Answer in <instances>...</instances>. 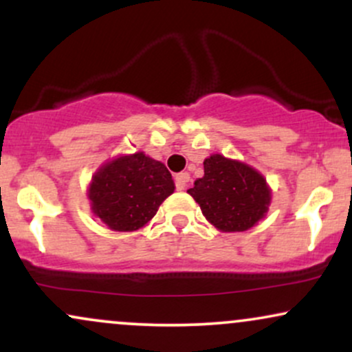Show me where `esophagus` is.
Returning a JSON list of instances; mask_svg holds the SVG:
<instances>
[{"mask_svg":"<svg viewBox=\"0 0 352 352\" xmlns=\"http://www.w3.org/2000/svg\"><path fill=\"white\" fill-rule=\"evenodd\" d=\"M188 182H190V175L187 172H180L175 175V185L179 190H184L185 187H187Z\"/></svg>","mask_w":352,"mask_h":352,"instance_id":"obj_1","label":"esophagus"}]
</instances>
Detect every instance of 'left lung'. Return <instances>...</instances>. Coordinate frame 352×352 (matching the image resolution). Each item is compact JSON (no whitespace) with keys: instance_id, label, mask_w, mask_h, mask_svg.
<instances>
[{"instance_id":"8db88e82","label":"left lung","mask_w":352,"mask_h":352,"mask_svg":"<svg viewBox=\"0 0 352 352\" xmlns=\"http://www.w3.org/2000/svg\"><path fill=\"white\" fill-rule=\"evenodd\" d=\"M204 170L187 192L210 223L221 232H245L265 217L272 195L256 170L218 153L205 159Z\"/></svg>"}]
</instances>
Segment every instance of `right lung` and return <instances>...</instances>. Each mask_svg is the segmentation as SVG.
<instances>
[{
  "instance_id": "right-lung-1",
  "label": "right lung",
  "mask_w": 352,
  "mask_h": 352,
  "mask_svg": "<svg viewBox=\"0 0 352 352\" xmlns=\"http://www.w3.org/2000/svg\"><path fill=\"white\" fill-rule=\"evenodd\" d=\"M170 172L145 153L119 157L99 168L89 187L92 212L116 232L144 227L173 193Z\"/></svg>"
}]
</instances>
